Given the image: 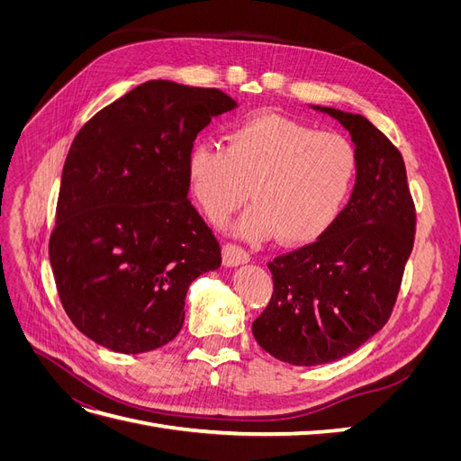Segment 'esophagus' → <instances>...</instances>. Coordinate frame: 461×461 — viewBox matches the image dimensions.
I'll return each instance as SVG.
<instances>
[{
  "instance_id": "34e87169",
  "label": "esophagus",
  "mask_w": 461,
  "mask_h": 461,
  "mask_svg": "<svg viewBox=\"0 0 461 461\" xmlns=\"http://www.w3.org/2000/svg\"><path fill=\"white\" fill-rule=\"evenodd\" d=\"M248 259H249V254L242 246H236L230 242L222 246V263H225L227 267H234V265L246 263Z\"/></svg>"
}]
</instances>
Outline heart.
I'll list each match as a JSON object with an SVG mask.
<instances>
[{
	"instance_id": "heart-1",
	"label": "heart",
	"mask_w": 461,
	"mask_h": 461,
	"mask_svg": "<svg viewBox=\"0 0 461 461\" xmlns=\"http://www.w3.org/2000/svg\"><path fill=\"white\" fill-rule=\"evenodd\" d=\"M225 140V148H192L188 185L213 222L225 221L249 194L256 205L234 227L244 239L276 234L290 246L313 242L339 219L356 186L359 159L354 144L292 117H249Z\"/></svg>"
}]
</instances>
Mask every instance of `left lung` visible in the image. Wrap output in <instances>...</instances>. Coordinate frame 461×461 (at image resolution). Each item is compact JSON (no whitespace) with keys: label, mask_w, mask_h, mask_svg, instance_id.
<instances>
[{"label":"left lung","mask_w":461,"mask_h":461,"mask_svg":"<svg viewBox=\"0 0 461 461\" xmlns=\"http://www.w3.org/2000/svg\"><path fill=\"white\" fill-rule=\"evenodd\" d=\"M315 109L350 132L359 173L350 202L315 242L267 263L273 294L252 332L265 352L292 366L340 359L386 325L415 239L398 148L366 117Z\"/></svg>","instance_id":"left-lung-1"}]
</instances>
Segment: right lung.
<instances>
[{"mask_svg":"<svg viewBox=\"0 0 461 461\" xmlns=\"http://www.w3.org/2000/svg\"><path fill=\"white\" fill-rule=\"evenodd\" d=\"M232 107L217 88L149 80L75 136L50 263L65 313L95 344L142 354L171 342L190 283L221 265L188 200L186 161L198 132Z\"/></svg>","mask_w":461,"mask_h":461,"instance_id":"obj_1","label":"right lung"}]
</instances>
